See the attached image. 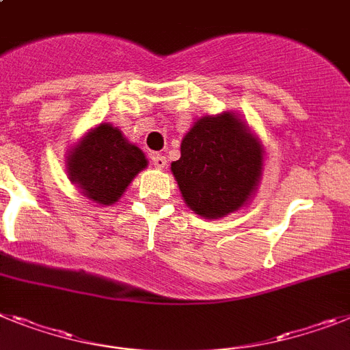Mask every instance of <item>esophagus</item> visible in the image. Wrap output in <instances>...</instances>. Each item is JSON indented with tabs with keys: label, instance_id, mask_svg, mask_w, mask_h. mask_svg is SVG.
Returning <instances> with one entry per match:
<instances>
[{
	"label": "esophagus",
	"instance_id": "1",
	"mask_svg": "<svg viewBox=\"0 0 350 350\" xmlns=\"http://www.w3.org/2000/svg\"><path fill=\"white\" fill-rule=\"evenodd\" d=\"M152 165L157 167V169H163L167 165V158L163 154H152Z\"/></svg>",
	"mask_w": 350,
	"mask_h": 350
}]
</instances>
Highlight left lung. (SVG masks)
Listing matches in <instances>:
<instances>
[{
  "instance_id": "1",
  "label": "left lung",
  "mask_w": 350,
  "mask_h": 350,
  "mask_svg": "<svg viewBox=\"0 0 350 350\" xmlns=\"http://www.w3.org/2000/svg\"><path fill=\"white\" fill-rule=\"evenodd\" d=\"M261 167L260 140L233 111L196 120L181 140V158L170 163L187 206L206 219L226 217L247 204Z\"/></svg>"
}]
</instances>
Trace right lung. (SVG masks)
<instances>
[{
    "label": "right lung",
    "instance_id": "right-lung-1",
    "mask_svg": "<svg viewBox=\"0 0 350 350\" xmlns=\"http://www.w3.org/2000/svg\"><path fill=\"white\" fill-rule=\"evenodd\" d=\"M146 167L144 152L108 122L90 130L67 157L70 183L85 198L105 206L119 201L135 176Z\"/></svg>",
    "mask_w": 350,
    "mask_h": 350
}]
</instances>
